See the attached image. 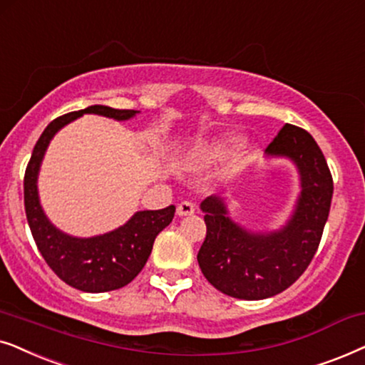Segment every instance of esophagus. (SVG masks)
<instances>
[{"label": "esophagus", "mask_w": 365, "mask_h": 365, "mask_svg": "<svg viewBox=\"0 0 365 365\" xmlns=\"http://www.w3.org/2000/svg\"><path fill=\"white\" fill-rule=\"evenodd\" d=\"M177 213H178L180 217L192 215V213H195V203H193V202H188V200L182 202V203H178V207H177Z\"/></svg>", "instance_id": "esophagus-1"}]
</instances>
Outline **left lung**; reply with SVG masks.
I'll return each mask as SVG.
<instances>
[{"mask_svg":"<svg viewBox=\"0 0 365 365\" xmlns=\"http://www.w3.org/2000/svg\"><path fill=\"white\" fill-rule=\"evenodd\" d=\"M265 152L289 157L300 173L302 192L282 230L250 233L227 217L222 198L202 202L207 235L198 250V265L213 287L235 299L260 300L289 289L312 262L332 202V175L309 132L285 123Z\"/></svg>","mask_w":365,"mask_h":365,"instance_id":"8db88e82","label":"left lung"}]
</instances>
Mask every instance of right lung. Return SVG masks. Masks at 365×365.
<instances>
[{
	"mask_svg": "<svg viewBox=\"0 0 365 365\" xmlns=\"http://www.w3.org/2000/svg\"><path fill=\"white\" fill-rule=\"evenodd\" d=\"M83 113L128 120L138 111L93 105L53 120L38 138L24 172V210L33 239L48 267L71 287L98 294L125 287L142 272L152 254L155 237L170 225L175 207L137 212L123 227L91 239L70 237L51 225L38 200V170L53 135Z\"/></svg>",
	"mask_w": 365,
	"mask_h": 365,
	"instance_id": "1",
	"label": "right lung"
}]
</instances>
